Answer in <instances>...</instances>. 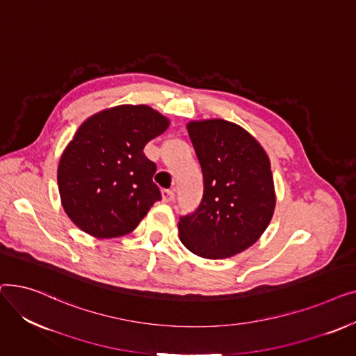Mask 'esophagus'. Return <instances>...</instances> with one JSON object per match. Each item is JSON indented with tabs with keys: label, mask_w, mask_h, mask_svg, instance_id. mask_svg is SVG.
Masks as SVG:
<instances>
[{
	"label": "esophagus",
	"mask_w": 356,
	"mask_h": 356,
	"mask_svg": "<svg viewBox=\"0 0 356 356\" xmlns=\"http://www.w3.org/2000/svg\"><path fill=\"white\" fill-rule=\"evenodd\" d=\"M164 202H173L175 200V192L172 189H164L161 192Z\"/></svg>",
	"instance_id": "obj_1"
}]
</instances>
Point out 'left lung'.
Returning <instances> with one entry per match:
<instances>
[{
  "instance_id": "1",
  "label": "left lung",
  "mask_w": 356,
  "mask_h": 356,
  "mask_svg": "<svg viewBox=\"0 0 356 356\" xmlns=\"http://www.w3.org/2000/svg\"><path fill=\"white\" fill-rule=\"evenodd\" d=\"M188 131L202 167L203 197L193 213L180 216V241L203 258L232 257L257 242L273 218L270 160L252 136L229 121H193Z\"/></svg>"
}]
</instances>
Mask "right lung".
Here are the masks:
<instances>
[{
    "instance_id": "1",
    "label": "right lung",
    "mask_w": 356,
    "mask_h": 356,
    "mask_svg": "<svg viewBox=\"0 0 356 356\" xmlns=\"http://www.w3.org/2000/svg\"><path fill=\"white\" fill-rule=\"evenodd\" d=\"M168 120L147 105H121L88 118L59 161L58 183L67 216L86 234L117 238L134 231L161 199L157 165L145 144Z\"/></svg>"
}]
</instances>
